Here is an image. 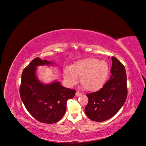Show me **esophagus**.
<instances>
[{
    "label": "esophagus",
    "instance_id": "1",
    "mask_svg": "<svg viewBox=\"0 0 146 146\" xmlns=\"http://www.w3.org/2000/svg\"><path fill=\"white\" fill-rule=\"evenodd\" d=\"M82 95V94L80 92H78V91H77V92H76V93H75V96H81Z\"/></svg>",
    "mask_w": 146,
    "mask_h": 146
}]
</instances>
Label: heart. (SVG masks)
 <instances>
[{"label":"heart","instance_id":"1","mask_svg":"<svg viewBox=\"0 0 146 146\" xmlns=\"http://www.w3.org/2000/svg\"><path fill=\"white\" fill-rule=\"evenodd\" d=\"M110 72L109 65L105 60L94 58H86L76 61L71 68L64 71V79L69 85H74L80 76L81 85L89 92L101 89L106 83Z\"/></svg>","mask_w":146,"mask_h":146}]
</instances>
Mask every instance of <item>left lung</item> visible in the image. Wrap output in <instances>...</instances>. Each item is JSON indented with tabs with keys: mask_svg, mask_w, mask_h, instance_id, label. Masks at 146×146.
<instances>
[{
	"mask_svg": "<svg viewBox=\"0 0 146 146\" xmlns=\"http://www.w3.org/2000/svg\"><path fill=\"white\" fill-rule=\"evenodd\" d=\"M111 75L110 80L97 92L86 94L88 103L84 109L91 120L102 122L114 116L124 105L127 96V74L125 66L111 57Z\"/></svg>",
	"mask_w": 146,
	"mask_h": 146,
	"instance_id": "left-lung-1",
	"label": "left lung"
}]
</instances>
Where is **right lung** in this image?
Here are the masks:
<instances>
[{
  "label": "right lung",
  "instance_id": "add662e5",
  "mask_svg": "<svg viewBox=\"0 0 146 146\" xmlns=\"http://www.w3.org/2000/svg\"><path fill=\"white\" fill-rule=\"evenodd\" d=\"M55 65L54 62L36 58L25 67L21 75L19 94L28 112L36 120L52 124L59 121L66 111L67 101L76 91L63 86L58 80L43 83L36 75L37 67Z\"/></svg>",
  "mask_w": 146,
  "mask_h": 146
}]
</instances>
